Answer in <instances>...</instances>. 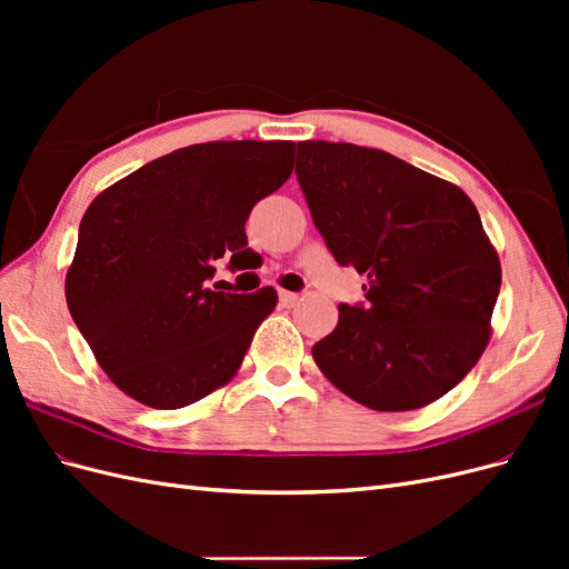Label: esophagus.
Wrapping results in <instances>:
<instances>
[{"mask_svg": "<svg viewBox=\"0 0 569 569\" xmlns=\"http://www.w3.org/2000/svg\"><path fill=\"white\" fill-rule=\"evenodd\" d=\"M297 301H299V295L297 291H280V303L284 306V308H291V306H297Z\"/></svg>", "mask_w": 569, "mask_h": 569, "instance_id": "34e87169", "label": "esophagus"}]
</instances>
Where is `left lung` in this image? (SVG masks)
Listing matches in <instances>:
<instances>
[{
    "instance_id": "left-lung-1",
    "label": "left lung",
    "mask_w": 569,
    "mask_h": 569,
    "mask_svg": "<svg viewBox=\"0 0 569 569\" xmlns=\"http://www.w3.org/2000/svg\"><path fill=\"white\" fill-rule=\"evenodd\" d=\"M297 178L339 266L366 274V303H339L313 347L353 401L399 412L432 403L491 337L501 263L460 187L380 149L299 142Z\"/></svg>"
}]
</instances>
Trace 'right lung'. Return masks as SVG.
Masks as SVG:
<instances>
[{
  "instance_id": "add662e5",
  "label": "right lung",
  "mask_w": 569,
  "mask_h": 569,
  "mask_svg": "<svg viewBox=\"0 0 569 569\" xmlns=\"http://www.w3.org/2000/svg\"><path fill=\"white\" fill-rule=\"evenodd\" d=\"M295 142H206L111 184L84 211L66 303L111 382L149 408L211 393L242 366L278 303L213 291L216 261L247 249L253 206L291 176Z\"/></svg>"
}]
</instances>
